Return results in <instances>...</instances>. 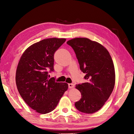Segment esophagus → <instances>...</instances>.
<instances>
[{
    "label": "esophagus",
    "instance_id": "1",
    "mask_svg": "<svg viewBox=\"0 0 134 134\" xmlns=\"http://www.w3.org/2000/svg\"><path fill=\"white\" fill-rule=\"evenodd\" d=\"M68 86L69 88H73L74 87V85L72 83H69L68 84Z\"/></svg>",
    "mask_w": 134,
    "mask_h": 134
}]
</instances>
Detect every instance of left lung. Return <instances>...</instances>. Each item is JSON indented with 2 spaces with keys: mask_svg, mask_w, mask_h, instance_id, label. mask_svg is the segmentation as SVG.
<instances>
[{
  "mask_svg": "<svg viewBox=\"0 0 134 134\" xmlns=\"http://www.w3.org/2000/svg\"><path fill=\"white\" fill-rule=\"evenodd\" d=\"M66 43L74 50L81 70L88 82L76 85L81 98L75 106L80 112L93 113L109 98L115 85V70L111 57L102 44L88 38L76 37Z\"/></svg>",
  "mask_w": 134,
  "mask_h": 134,
  "instance_id": "obj_1",
  "label": "left lung"
}]
</instances>
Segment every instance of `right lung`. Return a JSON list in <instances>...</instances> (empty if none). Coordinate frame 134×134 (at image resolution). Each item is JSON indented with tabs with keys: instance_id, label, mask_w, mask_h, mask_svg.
I'll list each match as a JSON object with an SVG mask.
<instances>
[{
	"instance_id": "obj_1",
	"label": "right lung",
	"mask_w": 134,
	"mask_h": 134,
	"mask_svg": "<svg viewBox=\"0 0 134 134\" xmlns=\"http://www.w3.org/2000/svg\"><path fill=\"white\" fill-rule=\"evenodd\" d=\"M65 41L53 37L35 43L25 50L18 62L17 90L25 103L37 113L52 111L68 89L65 82L48 79L47 71H53L54 54Z\"/></svg>"
}]
</instances>
